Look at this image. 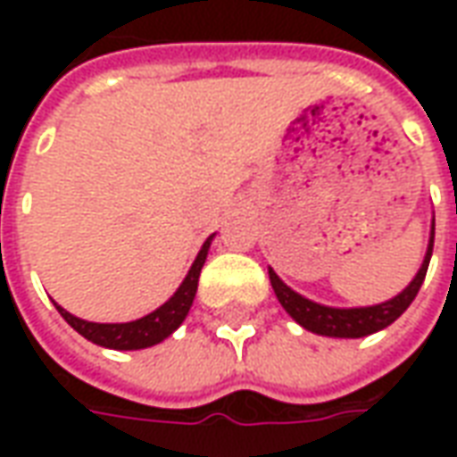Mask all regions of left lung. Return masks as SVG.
<instances>
[{
	"label": "left lung",
	"mask_w": 457,
	"mask_h": 457,
	"mask_svg": "<svg viewBox=\"0 0 457 457\" xmlns=\"http://www.w3.org/2000/svg\"><path fill=\"white\" fill-rule=\"evenodd\" d=\"M433 235H436V220L431 225V239H428V249H426V257L419 269V274L413 277L409 287L403 288L399 296L389 298L384 303L377 306H364V308H330L320 306L316 301H308L301 294H296L294 288H288L281 278L274 274V269H269V281L274 287L278 303L287 308V313L298 326H303L311 333L328 337H364L372 336L382 328L392 326L396 318L402 316L406 308L411 306V301L419 294L426 271H428V262L433 254Z\"/></svg>",
	"instance_id": "8db88e82"
}]
</instances>
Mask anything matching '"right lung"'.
Wrapping results in <instances>:
<instances>
[{
	"mask_svg": "<svg viewBox=\"0 0 457 457\" xmlns=\"http://www.w3.org/2000/svg\"><path fill=\"white\" fill-rule=\"evenodd\" d=\"M210 242H212V235L200 247L198 257L193 262L188 277L183 278L179 291L163 306L156 308L149 316L139 318V320H131V323H90V320H83V318H75L73 313H68L58 303H55V308L68 320V326L78 330L83 337H87L90 343L103 345V347H110V350H141V347H151V345L166 340L188 316L195 291H198L200 269H203L205 257H208Z\"/></svg>",
	"mask_w": 457,
	"mask_h": 457,
	"instance_id": "obj_1",
	"label": "right lung"
}]
</instances>
